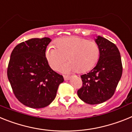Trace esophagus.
Instances as JSON below:
<instances>
[{"label":"esophagus","mask_w":132,"mask_h":132,"mask_svg":"<svg viewBox=\"0 0 132 132\" xmlns=\"http://www.w3.org/2000/svg\"><path fill=\"white\" fill-rule=\"evenodd\" d=\"M64 80H69L71 78V77L68 76H64Z\"/></svg>","instance_id":"34e87169"}]
</instances>
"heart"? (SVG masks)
<instances>
[{"instance_id": "obj_1", "label": "heart", "mask_w": 132, "mask_h": 132, "mask_svg": "<svg viewBox=\"0 0 132 132\" xmlns=\"http://www.w3.org/2000/svg\"><path fill=\"white\" fill-rule=\"evenodd\" d=\"M56 45L50 44L45 50V57L52 69L57 70L68 58L70 60L61 68L62 72H81L90 70L98 62L100 48L94 41L78 36L62 38Z\"/></svg>"}]
</instances>
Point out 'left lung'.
I'll return each instance as SVG.
<instances>
[{"instance_id": "8db88e82", "label": "left lung", "mask_w": 132, "mask_h": 132, "mask_svg": "<svg viewBox=\"0 0 132 132\" xmlns=\"http://www.w3.org/2000/svg\"><path fill=\"white\" fill-rule=\"evenodd\" d=\"M95 42L100 48V57L96 66L81 76L82 87L78 96L88 104H98L107 101L114 95L122 74L120 51L108 39L98 36Z\"/></svg>"}]
</instances>
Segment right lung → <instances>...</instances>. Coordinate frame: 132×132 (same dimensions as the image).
Listing matches in <instances>:
<instances>
[{
    "label": "right lung",
    "mask_w": 132,
    "mask_h": 132,
    "mask_svg": "<svg viewBox=\"0 0 132 132\" xmlns=\"http://www.w3.org/2000/svg\"><path fill=\"white\" fill-rule=\"evenodd\" d=\"M51 40L47 37L29 39L16 46L11 55L7 76L13 92L19 102L32 108L48 106L64 82L45 57Z\"/></svg>",
    "instance_id": "obj_1"
}]
</instances>
